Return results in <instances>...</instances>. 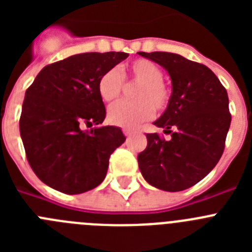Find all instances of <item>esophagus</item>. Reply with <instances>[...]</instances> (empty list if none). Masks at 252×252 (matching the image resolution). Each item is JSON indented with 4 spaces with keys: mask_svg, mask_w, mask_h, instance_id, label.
Returning a JSON list of instances; mask_svg holds the SVG:
<instances>
[{
    "mask_svg": "<svg viewBox=\"0 0 252 252\" xmlns=\"http://www.w3.org/2000/svg\"><path fill=\"white\" fill-rule=\"evenodd\" d=\"M122 131H124V133H125V135H126V136H131L132 133H135V131H133L132 128H127V127L124 128V130H122Z\"/></svg>",
    "mask_w": 252,
    "mask_h": 252,
    "instance_id": "esophagus-1",
    "label": "esophagus"
}]
</instances>
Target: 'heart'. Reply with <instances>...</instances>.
Here are the masks:
<instances>
[{"mask_svg":"<svg viewBox=\"0 0 252 252\" xmlns=\"http://www.w3.org/2000/svg\"><path fill=\"white\" fill-rule=\"evenodd\" d=\"M125 82L137 83L135 101H121L110 107L107 117L120 127H135L153 116L154 110L162 112L170 102L171 92L162 81V70L149 59H136L120 69H108L99 77L97 92L103 102L115 101L121 94Z\"/></svg>","mask_w":252,"mask_h":252,"instance_id":"obj_1","label":"heart"}]
</instances>
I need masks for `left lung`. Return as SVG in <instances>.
Wrapping results in <instances>:
<instances>
[{"mask_svg":"<svg viewBox=\"0 0 252 252\" xmlns=\"http://www.w3.org/2000/svg\"><path fill=\"white\" fill-rule=\"evenodd\" d=\"M169 73L171 97L155 126L170 133H146L137 161L149 184L166 192L184 190L203 179L221 159L231 125L228 95L208 66L174 53L139 51Z\"/></svg>","mask_w":252,"mask_h":252,"instance_id":"8db88e82","label":"left lung"}]
</instances>
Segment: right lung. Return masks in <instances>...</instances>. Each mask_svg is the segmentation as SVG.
<instances>
[{"label":"right lung","mask_w":252,"mask_h":252,"mask_svg":"<svg viewBox=\"0 0 252 252\" xmlns=\"http://www.w3.org/2000/svg\"><path fill=\"white\" fill-rule=\"evenodd\" d=\"M127 53H83L44 66L25 93L20 133L31 169L43 183L79 194L103 182L111 154L126 140L106 117L97 92L102 73ZM96 127L84 130L86 126Z\"/></svg>","instance_id":"1"}]
</instances>
